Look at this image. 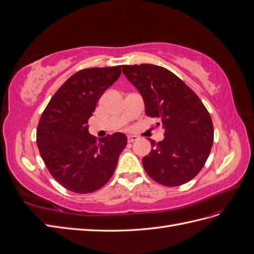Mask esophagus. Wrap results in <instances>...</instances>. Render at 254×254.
I'll return each instance as SVG.
<instances>
[{"mask_svg": "<svg viewBox=\"0 0 254 254\" xmlns=\"http://www.w3.org/2000/svg\"><path fill=\"white\" fill-rule=\"evenodd\" d=\"M137 139H139V137H137L136 135H128V136H127V141H128L129 143H132V142L136 141Z\"/></svg>", "mask_w": 254, "mask_h": 254, "instance_id": "obj_1", "label": "esophagus"}]
</instances>
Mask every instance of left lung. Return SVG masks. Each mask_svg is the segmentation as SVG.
Returning <instances> with one entry per match:
<instances>
[{
    "label": "left lung",
    "instance_id": "8db88e82",
    "mask_svg": "<svg viewBox=\"0 0 254 254\" xmlns=\"http://www.w3.org/2000/svg\"><path fill=\"white\" fill-rule=\"evenodd\" d=\"M123 73L139 90L147 117L160 122L164 140L151 141L143 158L145 172L165 187H179L202 170L214 141L209 111L195 92L167 68L144 64L123 65Z\"/></svg>",
    "mask_w": 254,
    "mask_h": 254
}]
</instances>
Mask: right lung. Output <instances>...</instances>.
Here are the masks:
<instances>
[{
  "instance_id": "obj_1",
  "label": "right lung",
  "mask_w": 254,
  "mask_h": 254,
  "mask_svg": "<svg viewBox=\"0 0 254 254\" xmlns=\"http://www.w3.org/2000/svg\"><path fill=\"white\" fill-rule=\"evenodd\" d=\"M122 73L121 65L83 68L51 98L37 127V146L50 174L64 189L89 194L112 177L127 137L115 132L97 141L88 121L98 99Z\"/></svg>"
}]
</instances>
